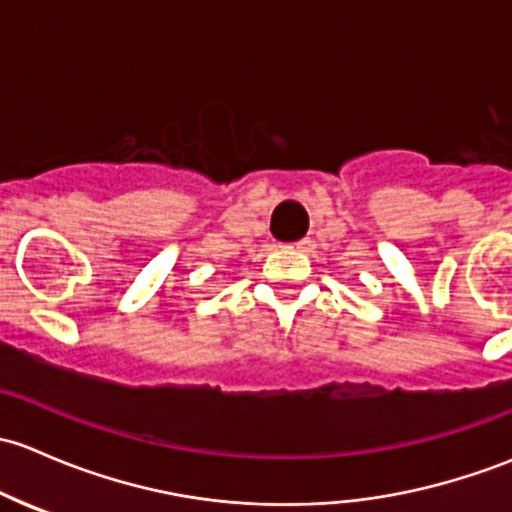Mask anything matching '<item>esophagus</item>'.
<instances>
[{
    "mask_svg": "<svg viewBox=\"0 0 512 512\" xmlns=\"http://www.w3.org/2000/svg\"><path fill=\"white\" fill-rule=\"evenodd\" d=\"M288 249L298 251V254H310V249H313V244H310L308 239H303V241H295V244L288 246Z\"/></svg>",
    "mask_w": 512,
    "mask_h": 512,
    "instance_id": "obj_1",
    "label": "esophagus"
}]
</instances>
